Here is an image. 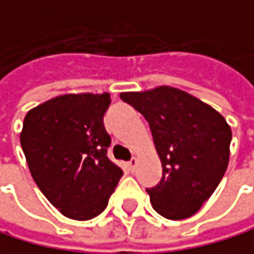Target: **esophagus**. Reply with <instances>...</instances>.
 <instances>
[{
    "mask_svg": "<svg viewBox=\"0 0 254 254\" xmlns=\"http://www.w3.org/2000/svg\"><path fill=\"white\" fill-rule=\"evenodd\" d=\"M136 164H138V160H136V158H131V160L128 161V171H130V172H135Z\"/></svg>",
    "mask_w": 254,
    "mask_h": 254,
    "instance_id": "1",
    "label": "esophagus"
}]
</instances>
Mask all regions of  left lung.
<instances>
[{"label": "left lung", "mask_w": 254, "mask_h": 254, "mask_svg": "<svg viewBox=\"0 0 254 254\" xmlns=\"http://www.w3.org/2000/svg\"><path fill=\"white\" fill-rule=\"evenodd\" d=\"M149 123L163 177L146 189L166 219L191 217L219 186L228 168L231 128L219 112L186 91L157 86L121 93Z\"/></svg>", "instance_id": "8db88e82"}]
</instances>
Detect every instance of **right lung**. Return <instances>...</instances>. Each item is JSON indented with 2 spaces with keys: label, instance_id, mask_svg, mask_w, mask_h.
<instances>
[{
  "label": "right lung",
  "instance_id": "right-lung-1",
  "mask_svg": "<svg viewBox=\"0 0 254 254\" xmlns=\"http://www.w3.org/2000/svg\"><path fill=\"white\" fill-rule=\"evenodd\" d=\"M108 93L63 94L29 110L20 133L34 182L63 216L90 220L107 208L123 177L108 160Z\"/></svg>",
  "mask_w": 254,
  "mask_h": 254
}]
</instances>
